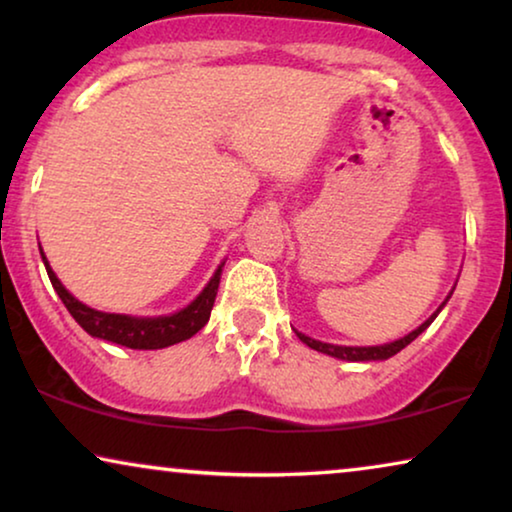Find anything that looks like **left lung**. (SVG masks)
Returning a JSON list of instances; mask_svg holds the SVG:
<instances>
[{
  "label": "left lung",
  "instance_id": "left-lung-1",
  "mask_svg": "<svg viewBox=\"0 0 512 512\" xmlns=\"http://www.w3.org/2000/svg\"><path fill=\"white\" fill-rule=\"evenodd\" d=\"M454 291V289H452ZM452 296V293H450ZM450 296L445 298V303L447 300H450ZM445 303L438 307L436 312L431 314L429 319L424 321L422 326L419 328H415V331L412 333H408L405 335V338H401V340H394V342H387V345H375V347H342V345H328V342H319V340H314V338H307V335H303V333H298L296 331V335L300 340L305 342L307 347H312V349H317V352H321V354H328V356H335V359H345V361H384V359H389V356H394V354H398L401 352L403 347H408L412 340L417 338L419 333L422 331H426V328L431 326V321L438 317V312L443 310L445 307Z\"/></svg>",
  "mask_w": 512,
  "mask_h": 512
}]
</instances>
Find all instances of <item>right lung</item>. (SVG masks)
<instances>
[{"mask_svg": "<svg viewBox=\"0 0 512 512\" xmlns=\"http://www.w3.org/2000/svg\"><path fill=\"white\" fill-rule=\"evenodd\" d=\"M41 261L46 265L48 279H51L55 293H58L69 314H72L76 324H79L83 331L93 335V338L116 342V345L130 349H163L193 338V335L209 321V314H212L216 300V291H219L223 268L221 263L219 268H216L214 277L209 279V284L202 289L200 296L195 298L191 305H186L184 310L167 314V317H128V314H109L83 305L81 300H76L72 293L62 286L60 279L55 277L53 268L46 261L44 251H41Z\"/></svg>", "mask_w": 512, "mask_h": 512, "instance_id": "obj_1", "label": "right lung"}]
</instances>
